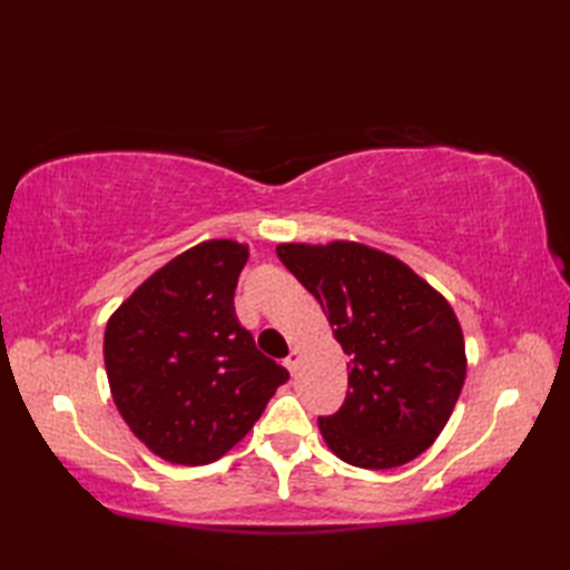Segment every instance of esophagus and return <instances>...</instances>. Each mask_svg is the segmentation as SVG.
<instances>
[{"label":"esophagus","mask_w":570,"mask_h":570,"mask_svg":"<svg viewBox=\"0 0 570 570\" xmlns=\"http://www.w3.org/2000/svg\"><path fill=\"white\" fill-rule=\"evenodd\" d=\"M298 357H301V355H298V350L294 347V350H292V353H288V357L284 360V365H286V370H288V372H292V374L296 372V365H298Z\"/></svg>","instance_id":"34e87169"}]
</instances>
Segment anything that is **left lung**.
I'll use <instances>...</instances> for the list:
<instances>
[{
  "label": "left lung",
  "instance_id": "8db88e82",
  "mask_svg": "<svg viewBox=\"0 0 570 570\" xmlns=\"http://www.w3.org/2000/svg\"><path fill=\"white\" fill-rule=\"evenodd\" d=\"M276 254L316 296L350 355L345 402L318 419L331 451L367 470L421 455L465 382V341L451 304L404 262L360 242H292Z\"/></svg>",
  "mask_w": 570,
  "mask_h": 570
}]
</instances>
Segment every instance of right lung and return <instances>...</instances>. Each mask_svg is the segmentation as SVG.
I'll use <instances>...</instances> for the list:
<instances>
[{"mask_svg": "<svg viewBox=\"0 0 570 570\" xmlns=\"http://www.w3.org/2000/svg\"><path fill=\"white\" fill-rule=\"evenodd\" d=\"M247 257L239 242H200L156 269L107 321L115 404L131 433L168 463L223 458L288 380L235 316Z\"/></svg>", "mask_w": 570, "mask_h": 570, "instance_id": "right-lung-1", "label": "right lung"}]
</instances>
